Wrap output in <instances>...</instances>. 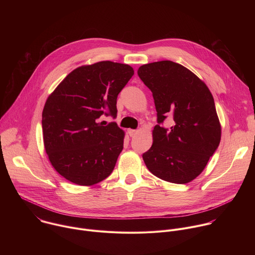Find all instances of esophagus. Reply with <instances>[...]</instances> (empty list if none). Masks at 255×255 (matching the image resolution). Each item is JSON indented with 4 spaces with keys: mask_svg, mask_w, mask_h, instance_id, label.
<instances>
[{
    "mask_svg": "<svg viewBox=\"0 0 255 255\" xmlns=\"http://www.w3.org/2000/svg\"><path fill=\"white\" fill-rule=\"evenodd\" d=\"M136 133H137V131H136V130H133V129H129V130H128V134H129V136H130V137L135 136V135H136Z\"/></svg>",
    "mask_w": 255,
    "mask_h": 255,
    "instance_id": "esophagus-1",
    "label": "esophagus"
}]
</instances>
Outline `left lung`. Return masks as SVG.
<instances>
[{
	"label": "left lung",
	"instance_id": "obj_1",
	"mask_svg": "<svg viewBox=\"0 0 255 255\" xmlns=\"http://www.w3.org/2000/svg\"><path fill=\"white\" fill-rule=\"evenodd\" d=\"M137 74L152 92L158 123L143 160L163 180L190 183L204 170L221 140L214 98L194 72L170 60L143 64ZM167 116L174 121L164 128L161 124Z\"/></svg>",
	"mask_w": 255,
	"mask_h": 255
}]
</instances>
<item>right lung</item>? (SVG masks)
Here are the masks:
<instances>
[{"label":"right lung","mask_w":255,"mask_h":255,"mask_svg":"<svg viewBox=\"0 0 255 255\" xmlns=\"http://www.w3.org/2000/svg\"><path fill=\"white\" fill-rule=\"evenodd\" d=\"M134 75L128 64L100 61L72 70L47 98L42 112L45 151L71 183L96 185L111 174L125 133L104 115L117 116V97Z\"/></svg>","instance_id":"obj_1"}]
</instances>
